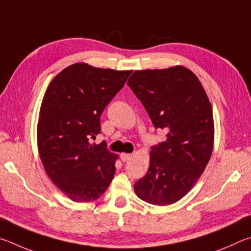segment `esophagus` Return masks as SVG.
<instances>
[{
    "instance_id": "34e87169",
    "label": "esophagus",
    "mask_w": 251,
    "mask_h": 251,
    "mask_svg": "<svg viewBox=\"0 0 251 251\" xmlns=\"http://www.w3.org/2000/svg\"><path fill=\"white\" fill-rule=\"evenodd\" d=\"M120 157H121L122 162H128L131 159V157H132V155L129 154V153H122Z\"/></svg>"
}]
</instances>
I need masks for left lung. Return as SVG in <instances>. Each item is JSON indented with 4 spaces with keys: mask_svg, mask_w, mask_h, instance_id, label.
<instances>
[{
    "mask_svg": "<svg viewBox=\"0 0 251 251\" xmlns=\"http://www.w3.org/2000/svg\"><path fill=\"white\" fill-rule=\"evenodd\" d=\"M128 86L155 129L168 132L150 151L149 170L134 192L147 203L171 205L195 186L212 155V104L200 79L184 66L135 70Z\"/></svg>",
    "mask_w": 251,
    "mask_h": 251,
    "instance_id": "obj_1",
    "label": "left lung"
}]
</instances>
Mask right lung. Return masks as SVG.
<instances>
[{"mask_svg":"<svg viewBox=\"0 0 251 251\" xmlns=\"http://www.w3.org/2000/svg\"><path fill=\"white\" fill-rule=\"evenodd\" d=\"M131 70L76 63L50 82L39 109L37 148L51 182L77 203L98 200L116 173L118 155L91 144L100 133V116L125 85Z\"/></svg>","mask_w":251,"mask_h":251,"instance_id":"1","label":"right lung"}]
</instances>
